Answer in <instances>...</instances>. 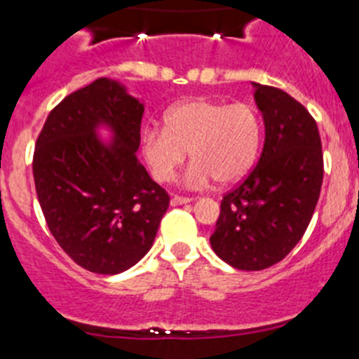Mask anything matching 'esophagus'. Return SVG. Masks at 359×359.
Segmentation results:
<instances>
[{"label":"esophagus","instance_id":"obj_1","mask_svg":"<svg viewBox=\"0 0 359 359\" xmlns=\"http://www.w3.org/2000/svg\"><path fill=\"white\" fill-rule=\"evenodd\" d=\"M189 201H191V198L173 196L172 200H170V205H172V207H177V205H186V203H189Z\"/></svg>","mask_w":359,"mask_h":359}]
</instances>
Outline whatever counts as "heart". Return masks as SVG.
I'll list each match as a JSON object with an SVG mask.
<instances>
[{"mask_svg": "<svg viewBox=\"0 0 359 359\" xmlns=\"http://www.w3.org/2000/svg\"><path fill=\"white\" fill-rule=\"evenodd\" d=\"M263 126L249 103H226L196 98L172 107L165 128L145 126L140 133V154L158 182H170L184 165L191 166L184 184L193 189L214 180L222 186L242 180L259 152Z\"/></svg>", "mask_w": 359, "mask_h": 359, "instance_id": "b5f03b06", "label": "heart"}]
</instances>
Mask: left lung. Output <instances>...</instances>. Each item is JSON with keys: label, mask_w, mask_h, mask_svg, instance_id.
I'll return each mask as SVG.
<instances>
[{"label": "left lung", "mask_w": 359, "mask_h": 359, "mask_svg": "<svg viewBox=\"0 0 359 359\" xmlns=\"http://www.w3.org/2000/svg\"><path fill=\"white\" fill-rule=\"evenodd\" d=\"M263 116L264 145L256 168L224 194L210 236L214 252L238 270L279 263L304 236L323 184L318 124L277 87L252 82Z\"/></svg>", "instance_id": "1"}]
</instances>
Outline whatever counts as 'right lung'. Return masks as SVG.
I'll use <instances>...</instances> for the list:
<instances>
[{
    "instance_id": "add662e5",
    "label": "right lung",
    "mask_w": 359,
    "mask_h": 359,
    "mask_svg": "<svg viewBox=\"0 0 359 359\" xmlns=\"http://www.w3.org/2000/svg\"><path fill=\"white\" fill-rule=\"evenodd\" d=\"M144 110L123 83L98 79L66 96L38 135L33 177L41 212L61 249L89 272L116 276L137 264L170 205L135 154Z\"/></svg>"
}]
</instances>
